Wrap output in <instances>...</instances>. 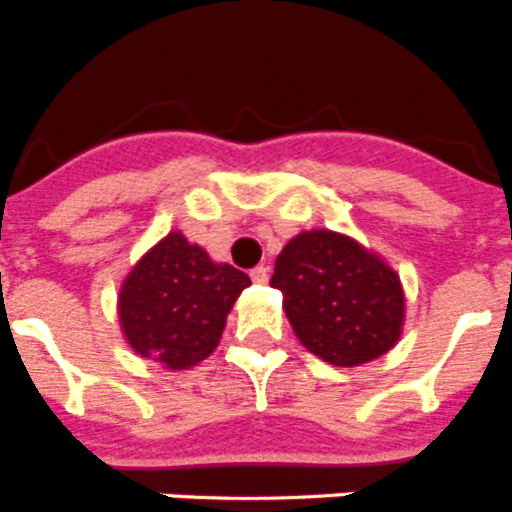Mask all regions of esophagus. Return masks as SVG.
Segmentation results:
<instances>
[{"instance_id": "1", "label": "esophagus", "mask_w": 512, "mask_h": 512, "mask_svg": "<svg viewBox=\"0 0 512 512\" xmlns=\"http://www.w3.org/2000/svg\"><path fill=\"white\" fill-rule=\"evenodd\" d=\"M251 279L256 284L269 282V266H256V269H251Z\"/></svg>"}]
</instances>
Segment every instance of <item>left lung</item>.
<instances>
[{
  "label": "left lung",
  "mask_w": 512,
  "mask_h": 512,
  "mask_svg": "<svg viewBox=\"0 0 512 512\" xmlns=\"http://www.w3.org/2000/svg\"><path fill=\"white\" fill-rule=\"evenodd\" d=\"M271 287L282 292L284 312L302 346L333 366L379 359L402 333L400 277L348 235H295L277 256Z\"/></svg>",
  "instance_id": "1"
}]
</instances>
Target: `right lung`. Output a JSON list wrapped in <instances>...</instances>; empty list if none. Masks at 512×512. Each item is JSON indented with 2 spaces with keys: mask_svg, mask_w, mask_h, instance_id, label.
Wrapping results in <instances>:
<instances>
[{
  "mask_svg": "<svg viewBox=\"0 0 512 512\" xmlns=\"http://www.w3.org/2000/svg\"><path fill=\"white\" fill-rule=\"evenodd\" d=\"M248 284V274L215 264L205 248L174 230L122 282V333L135 354L166 369H189L215 351L230 307Z\"/></svg>",
  "mask_w": 512,
  "mask_h": 512,
  "instance_id": "right-lung-1",
  "label": "right lung"
}]
</instances>
